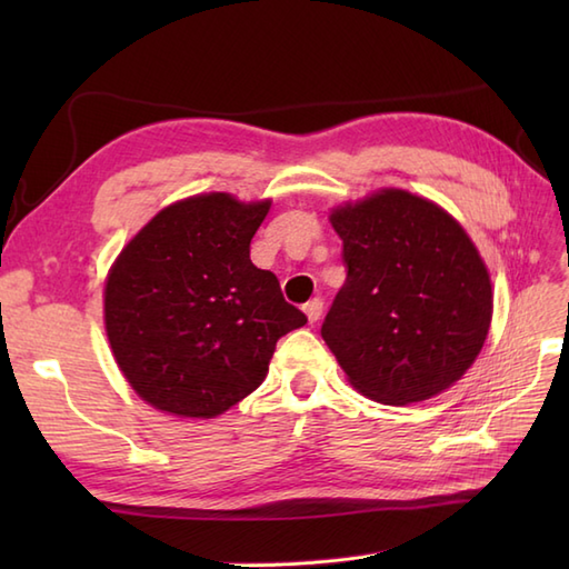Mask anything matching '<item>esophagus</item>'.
<instances>
[{
    "label": "esophagus",
    "mask_w": 569,
    "mask_h": 569,
    "mask_svg": "<svg viewBox=\"0 0 569 569\" xmlns=\"http://www.w3.org/2000/svg\"><path fill=\"white\" fill-rule=\"evenodd\" d=\"M303 310H306V316H308L310 322H318L320 316H322V300L320 298H310L308 303L303 306Z\"/></svg>",
    "instance_id": "esophagus-1"
}]
</instances>
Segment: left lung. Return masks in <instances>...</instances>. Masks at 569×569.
I'll return each mask as SVG.
<instances>
[{"label": "left lung", "instance_id": "obj_1", "mask_svg": "<svg viewBox=\"0 0 569 569\" xmlns=\"http://www.w3.org/2000/svg\"><path fill=\"white\" fill-rule=\"evenodd\" d=\"M347 278L322 340L357 391L386 406L432 398L485 347L491 281L452 214L386 188L332 210Z\"/></svg>", "mask_w": 569, "mask_h": 569}]
</instances>
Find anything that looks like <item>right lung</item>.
Here are the masks:
<instances>
[{
  "label": "right lung",
  "mask_w": 569,
  "mask_h": 569,
  "mask_svg": "<svg viewBox=\"0 0 569 569\" xmlns=\"http://www.w3.org/2000/svg\"><path fill=\"white\" fill-rule=\"evenodd\" d=\"M271 200L227 192L168 204L119 253L104 328L129 386L153 408L214 418L257 391L276 342L308 318L249 259Z\"/></svg>",
  "instance_id": "obj_1"
}]
</instances>
